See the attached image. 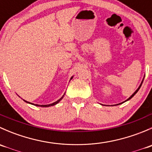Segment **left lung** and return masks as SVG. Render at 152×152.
<instances>
[{
  "label": "left lung",
  "mask_w": 152,
  "mask_h": 152,
  "mask_svg": "<svg viewBox=\"0 0 152 152\" xmlns=\"http://www.w3.org/2000/svg\"><path fill=\"white\" fill-rule=\"evenodd\" d=\"M142 82H143V81H142L141 84H140V87H138V88H137V90H136V91H135V92H134V93H133V94H132V96H130V97H129V99H127V100H126V101H128V100H129V99H132V97H133V96H134V95H135V94H136V93H137V91H138V90H139V89H140V87H141V85H142ZM123 103H124V102H123Z\"/></svg>",
  "instance_id": "left-lung-1"
}]
</instances>
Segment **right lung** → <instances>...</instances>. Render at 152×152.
<instances>
[{
	"label": "right lung",
	"instance_id": "right-lung-1",
	"mask_svg": "<svg viewBox=\"0 0 152 152\" xmlns=\"http://www.w3.org/2000/svg\"><path fill=\"white\" fill-rule=\"evenodd\" d=\"M71 79H72V78H71ZM64 95H65V94H64ZM64 95H63V96H64ZM63 96H62V97L60 99H59V100H58V101H56V102H54V103H53V104H48V105H37V104H36V106H38V107H50V106H53V105L56 104H57L58 102H59V101L62 100V98H63ZM25 102H27V103H29V102H26V101H25Z\"/></svg>",
	"mask_w": 152,
	"mask_h": 152
}]
</instances>
